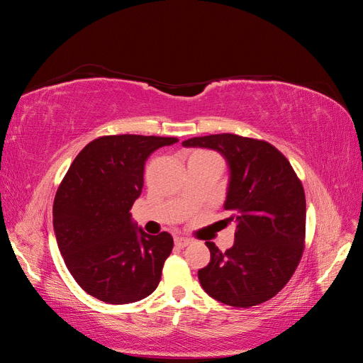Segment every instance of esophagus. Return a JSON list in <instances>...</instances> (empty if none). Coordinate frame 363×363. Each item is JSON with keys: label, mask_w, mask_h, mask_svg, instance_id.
<instances>
[{"label": "esophagus", "mask_w": 363, "mask_h": 363, "mask_svg": "<svg viewBox=\"0 0 363 363\" xmlns=\"http://www.w3.org/2000/svg\"><path fill=\"white\" fill-rule=\"evenodd\" d=\"M174 244L177 245L179 248H184V247H188L191 244V239L183 238V236H177V238L174 239Z\"/></svg>", "instance_id": "1"}]
</instances>
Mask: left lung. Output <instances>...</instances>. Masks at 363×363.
Returning a JSON list of instances; mask_svg holds the SVG:
<instances>
[{
  "instance_id": "8db88e82",
  "label": "left lung",
  "mask_w": 363,
  "mask_h": 363,
  "mask_svg": "<svg viewBox=\"0 0 363 363\" xmlns=\"http://www.w3.org/2000/svg\"><path fill=\"white\" fill-rule=\"evenodd\" d=\"M215 150L228 164L224 221L236 224L225 252L213 242L211 262L199 271L203 289L219 303L251 307L280 292L304 250L306 196L289 160L265 140L211 135L182 142Z\"/></svg>"
}]
</instances>
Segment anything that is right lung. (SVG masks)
I'll return each instance as SVG.
<instances>
[{
  "label": "right lung",
  "instance_id": "right-lung-1",
  "mask_svg": "<svg viewBox=\"0 0 363 363\" xmlns=\"http://www.w3.org/2000/svg\"><path fill=\"white\" fill-rule=\"evenodd\" d=\"M177 138L116 135L89 142L74 159L52 206V225L71 276L95 298L127 304L157 288L174 240L147 235L130 208L147 159Z\"/></svg>",
  "mask_w": 363,
  "mask_h": 363
}]
</instances>
